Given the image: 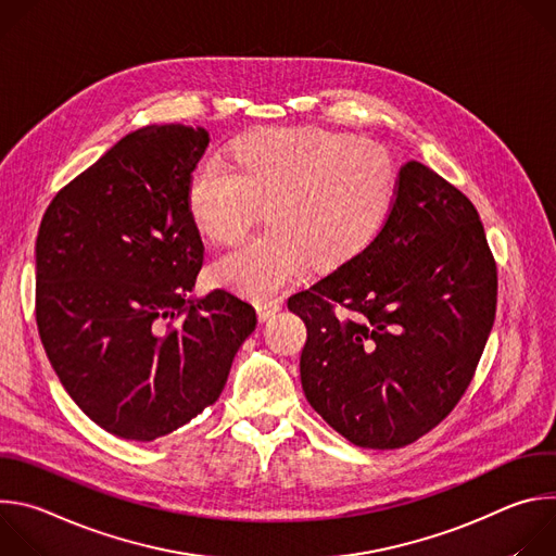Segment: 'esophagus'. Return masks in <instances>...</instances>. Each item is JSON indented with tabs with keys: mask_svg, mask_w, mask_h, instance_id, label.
<instances>
[{
	"mask_svg": "<svg viewBox=\"0 0 556 556\" xmlns=\"http://www.w3.org/2000/svg\"><path fill=\"white\" fill-rule=\"evenodd\" d=\"M279 309H281V303H279V301H260V303H257V316H260V321H268L270 316H275Z\"/></svg>",
	"mask_w": 556,
	"mask_h": 556,
	"instance_id": "1",
	"label": "esophagus"
}]
</instances>
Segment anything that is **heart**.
<instances>
[{
	"label": "heart",
	"instance_id": "obj_1",
	"mask_svg": "<svg viewBox=\"0 0 556 556\" xmlns=\"http://www.w3.org/2000/svg\"><path fill=\"white\" fill-rule=\"evenodd\" d=\"M391 155L354 134L324 127L253 131L230 149V165L206 161L189 182L193 224L217 244L235 242L266 204V230L211 266L217 283L270 301L309 262L337 268L380 232L395 195Z\"/></svg>",
	"mask_w": 556,
	"mask_h": 556
}]
</instances>
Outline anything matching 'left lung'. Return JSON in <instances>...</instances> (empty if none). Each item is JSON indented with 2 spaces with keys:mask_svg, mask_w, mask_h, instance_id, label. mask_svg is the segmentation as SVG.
Segmentation results:
<instances>
[{
  "mask_svg": "<svg viewBox=\"0 0 556 556\" xmlns=\"http://www.w3.org/2000/svg\"><path fill=\"white\" fill-rule=\"evenodd\" d=\"M495 307L497 266L478 208L409 161L374 240L288 299L307 330L305 399L356 446H407L464 395Z\"/></svg>",
  "mask_w": 556,
  "mask_h": 556,
  "instance_id": "8db88e82",
  "label": "left lung"
}]
</instances>
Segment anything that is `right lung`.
I'll list each match as a JSON object with an SVG mask.
<instances>
[{
    "label": "right lung",
    "mask_w": 556,
    "mask_h": 556,
    "mask_svg": "<svg viewBox=\"0 0 556 556\" xmlns=\"http://www.w3.org/2000/svg\"><path fill=\"white\" fill-rule=\"evenodd\" d=\"M204 127L147 125L43 213L37 328L70 399L105 431L151 442L213 405L257 326L228 290L189 296L204 260L187 208Z\"/></svg>",
    "instance_id": "right-lung-1"
}]
</instances>
